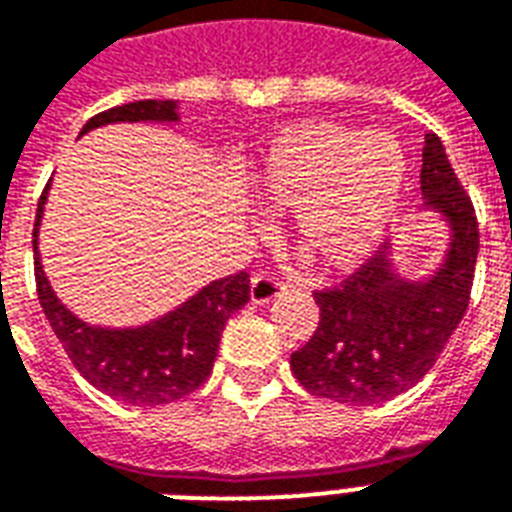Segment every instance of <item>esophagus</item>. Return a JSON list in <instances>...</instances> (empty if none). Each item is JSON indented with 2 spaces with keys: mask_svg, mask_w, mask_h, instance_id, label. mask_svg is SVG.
<instances>
[{
  "mask_svg": "<svg viewBox=\"0 0 512 512\" xmlns=\"http://www.w3.org/2000/svg\"><path fill=\"white\" fill-rule=\"evenodd\" d=\"M284 292V284L271 276V273H257L252 279V287H249V298L252 303H268V300L279 298Z\"/></svg>",
  "mask_w": 512,
  "mask_h": 512,
  "instance_id": "obj_1",
  "label": "esophagus"
}]
</instances>
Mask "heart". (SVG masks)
<instances>
[{
	"instance_id": "b5f03b06",
	"label": "heart",
	"mask_w": 512,
	"mask_h": 512,
	"mask_svg": "<svg viewBox=\"0 0 512 512\" xmlns=\"http://www.w3.org/2000/svg\"><path fill=\"white\" fill-rule=\"evenodd\" d=\"M403 144L338 123L284 128L265 152L255 190L295 212V239L327 268L360 265L384 239L405 185Z\"/></svg>"
}]
</instances>
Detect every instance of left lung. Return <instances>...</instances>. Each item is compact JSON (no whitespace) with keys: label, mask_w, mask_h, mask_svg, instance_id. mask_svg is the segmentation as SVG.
Wrapping results in <instances>:
<instances>
[{"label":"left lung","mask_w":512,"mask_h":512,"mask_svg":"<svg viewBox=\"0 0 512 512\" xmlns=\"http://www.w3.org/2000/svg\"><path fill=\"white\" fill-rule=\"evenodd\" d=\"M421 195L451 225L446 265L427 282H403L386 252L370 255L335 287L314 292L319 325L290 368L311 395L378 405L419 384L462 322L475 260L478 217L435 134L424 136Z\"/></svg>","instance_id":"obj_1"}]
</instances>
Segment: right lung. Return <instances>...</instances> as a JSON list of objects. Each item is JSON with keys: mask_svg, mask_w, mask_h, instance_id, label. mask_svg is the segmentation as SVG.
I'll return each mask as SVG.
<instances>
[{"mask_svg": "<svg viewBox=\"0 0 512 512\" xmlns=\"http://www.w3.org/2000/svg\"><path fill=\"white\" fill-rule=\"evenodd\" d=\"M136 120H177L174 101L144 99L99 112L85 123V131L107 123ZM48 198V187L39 198L34 220V279L39 306L45 311L53 333L64 343L69 360L80 376L88 378L99 392L128 405H166L193 395L204 384L217 360L220 335L241 306L249 300V273L239 271L206 284L204 290L150 325L109 330L85 325L53 295L37 252L39 220Z\"/></svg>", "mask_w": 512, "mask_h": 512, "instance_id": "1", "label": "right lung"}]
</instances>
